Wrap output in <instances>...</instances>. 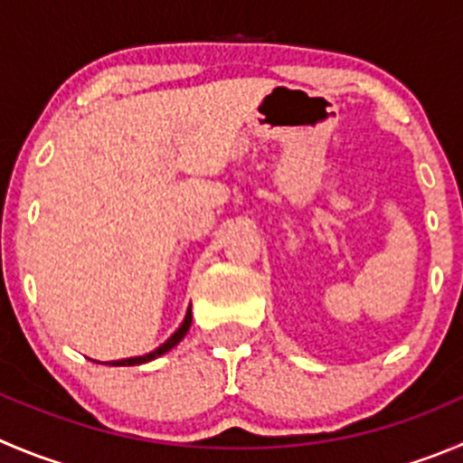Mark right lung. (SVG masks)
<instances>
[{
  "instance_id": "add662e5",
  "label": "right lung",
  "mask_w": 463,
  "mask_h": 463,
  "mask_svg": "<svg viewBox=\"0 0 463 463\" xmlns=\"http://www.w3.org/2000/svg\"><path fill=\"white\" fill-rule=\"evenodd\" d=\"M191 320H193V314H191V309H188L186 318H184V323H182V327H179L177 332H175L173 336L168 338V341L163 343L161 347H156V350H154V352H149V354H143V356H131V359L111 361V364H109V366H138V364H145V361H152V359H156V356L165 354V352H168V350H173V347L177 345V343L182 341L184 336H186L188 327H191Z\"/></svg>"
}]
</instances>
